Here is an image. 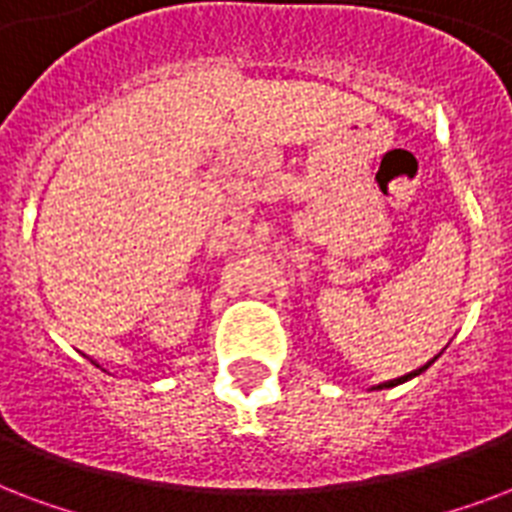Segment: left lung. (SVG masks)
<instances>
[{
    "instance_id": "1",
    "label": "left lung",
    "mask_w": 512,
    "mask_h": 512,
    "mask_svg": "<svg viewBox=\"0 0 512 512\" xmlns=\"http://www.w3.org/2000/svg\"><path fill=\"white\" fill-rule=\"evenodd\" d=\"M433 361H436V358H433ZM433 361H428V364H425V366H420V369H414V372H412V374H406V377H398V380L382 382V385H377V388H393V385H401V382L412 380V377H417V374H422V372H425V369H428V366L433 364Z\"/></svg>"
}]
</instances>
